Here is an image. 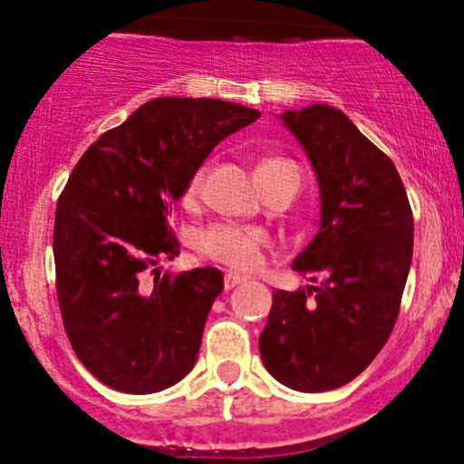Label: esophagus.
<instances>
[{"mask_svg": "<svg viewBox=\"0 0 464 464\" xmlns=\"http://www.w3.org/2000/svg\"><path fill=\"white\" fill-rule=\"evenodd\" d=\"M242 281H246V279H244V276L237 275V273H227L225 275V287H227V290H233V287L242 284Z\"/></svg>", "mask_w": 464, "mask_h": 464, "instance_id": "34e87169", "label": "esophagus"}]
</instances>
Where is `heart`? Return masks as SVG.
<instances>
[{
	"mask_svg": "<svg viewBox=\"0 0 464 464\" xmlns=\"http://www.w3.org/2000/svg\"><path fill=\"white\" fill-rule=\"evenodd\" d=\"M285 159H264L255 168V179L264 174L275 172V169L290 168ZM205 168H198L191 174L183 191L185 205H194L200 196L202 183H205ZM196 250L200 257L211 259V262L225 264L233 270H250L259 264L264 248L268 246V236L262 228L255 227H237V225H211L196 236Z\"/></svg>",
	"mask_w": 464,
	"mask_h": 464,
	"instance_id": "heart-1",
	"label": "heart"
}]
</instances>
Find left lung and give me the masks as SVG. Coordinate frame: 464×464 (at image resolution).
<instances>
[{
	"instance_id": "8db88e82",
	"label": "left lung",
	"mask_w": 464,
	"mask_h": 464,
	"mask_svg": "<svg viewBox=\"0 0 464 464\" xmlns=\"http://www.w3.org/2000/svg\"><path fill=\"white\" fill-rule=\"evenodd\" d=\"M279 117L321 189V231L292 270L324 281L275 292L259 353L284 386L334 391L375 360L395 327L412 262V209L395 163L343 111L310 104Z\"/></svg>"
}]
</instances>
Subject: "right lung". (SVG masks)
Masks as SVG:
<instances>
[{
  "mask_svg": "<svg viewBox=\"0 0 464 464\" xmlns=\"http://www.w3.org/2000/svg\"><path fill=\"white\" fill-rule=\"evenodd\" d=\"M259 115L225 100H150L69 174L56 202V295L69 343L102 384L148 395L194 369L225 279L211 266L161 275L159 262L180 253L168 216L218 143Z\"/></svg>",
  "mask_w": 464,
  "mask_h": 464,
  "instance_id": "right-lung-1",
  "label": "right lung"
}]
</instances>
